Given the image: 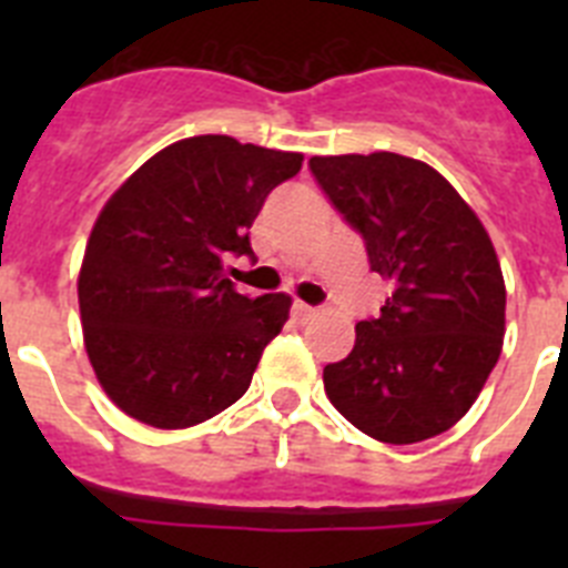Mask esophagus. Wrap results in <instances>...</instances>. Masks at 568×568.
I'll return each instance as SVG.
<instances>
[{
  "label": "esophagus",
  "instance_id": "1",
  "mask_svg": "<svg viewBox=\"0 0 568 568\" xmlns=\"http://www.w3.org/2000/svg\"><path fill=\"white\" fill-rule=\"evenodd\" d=\"M293 315H295V321H301V324H307V321H313L315 315H318V310L310 307V304H304V301H295V304H293Z\"/></svg>",
  "mask_w": 568,
  "mask_h": 568
}]
</instances>
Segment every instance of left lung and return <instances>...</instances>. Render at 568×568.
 Returning a JSON list of instances; mask_svg holds the SVG:
<instances>
[{
	"label": "left lung",
	"instance_id": "1",
	"mask_svg": "<svg viewBox=\"0 0 568 568\" xmlns=\"http://www.w3.org/2000/svg\"><path fill=\"white\" fill-rule=\"evenodd\" d=\"M315 182L393 281L378 318L324 366V389L353 426L418 444L458 424L504 346L506 287L489 233L438 170L398 153L313 155Z\"/></svg>",
	"mask_w": 568,
	"mask_h": 568
}]
</instances>
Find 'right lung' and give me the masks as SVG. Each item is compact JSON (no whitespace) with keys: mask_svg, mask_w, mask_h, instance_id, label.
I'll use <instances>...</instances> for the list:
<instances>
[{"mask_svg":"<svg viewBox=\"0 0 568 568\" xmlns=\"http://www.w3.org/2000/svg\"><path fill=\"white\" fill-rule=\"evenodd\" d=\"M304 155L193 135L142 164L99 213L79 310L88 358L122 413L155 429L213 418L247 393L287 295L235 293L230 261Z\"/></svg>","mask_w":568,"mask_h":568,"instance_id":"1","label":"right lung"}]
</instances>
